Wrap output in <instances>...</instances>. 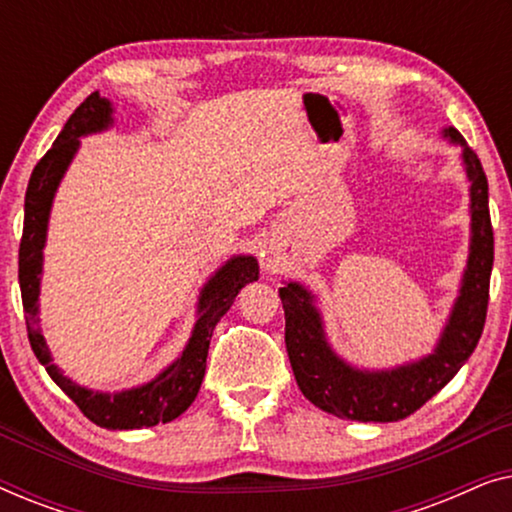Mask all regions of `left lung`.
<instances>
[{
	"instance_id": "obj_1",
	"label": "left lung",
	"mask_w": 512,
	"mask_h": 512,
	"mask_svg": "<svg viewBox=\"0 0 512 512\" xmlns=\"http://www.w3.org/2000/svg\"><path fill=\"white\" fill-rule=\"evenodd\" d=\"M461 146L471 181V251L459 298L433 354L391 370H359L328 345L314 296L298 282L279 289L284 305V340L296 382L307 401L342 419L398 422L438 394L478 345L487 319L489 277L494 265V230L489 219V188L480 158L454 128L443 130Z\"/></svg>"
}]
</instances>
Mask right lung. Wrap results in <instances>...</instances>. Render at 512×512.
Masks as SVG:
<instances>
[{"label": "right lung", "mask_w": 512, "mask_h": 512, "mask_svg": "<svg viewBox=\"0 0 512 512\" xmlns=\"http://www.w3.org/2000/svg\"><path fill=\"white\" fill-rule=\"evenodd\" d=\"M111 123H114L111 102L104 100L95 90L76 107L58 139L32 170L25 193L23 240H20L18 251V282L20 293H23L27 338H30L34 356L46 368V373L51 375V380L79 405V410L90 422L102 426V429H142V426L172 422L195 401L202 377H205L209 340H212L214 328L223 314L230 310L242 286L256 282L258 263L254 256H235L214 272L212 279L200 291L198 321L193 326L191 340H188L179 359L172 366H167L156 380L142 384V387L118 391V394H102V391L86 389L62 375L51 359V352H48V345L39 328V275L41 263H44L48 214H51L53 195L58 191L62 174L67 172L76 149H79V137L107 130Z\"/></svg>", "instance_id": "add662e5"}]
</instances>
